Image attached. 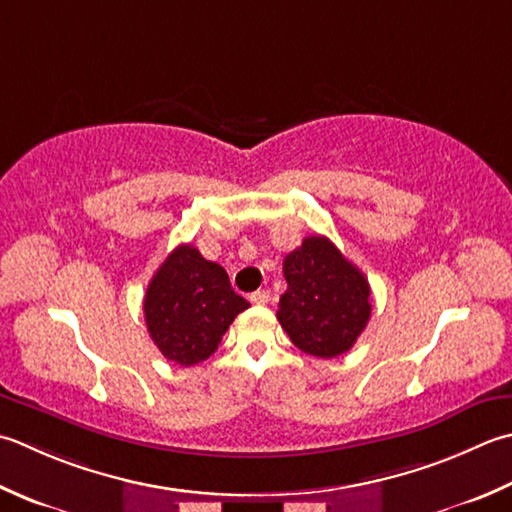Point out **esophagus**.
<instances>
[{
  "label": "esophagus",
  "instance_id": "1",
  "mask_svg": "<svg viewBox=\"0 0 512 512\" xmlns=\"http://www.w3.org/2000/svg\"><path fill=\"white\" fill-rule=\"evenodd\" d=\"M250 302L257 304V306H266L270 302V293H268V290H255V293L250 295Z\"/></svg>",
  "mask_w": 512,
  "mask_h": 512
}]
</instances>
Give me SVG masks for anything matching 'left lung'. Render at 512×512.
Instances as JSON below:
<instances>
[{
    "label": "left lung",
    "instance_id": "left-lung-1",
    "mask_svg": "<svg viewBox=\"0 0 512 512\" xmlns=\"http://www.w3.org/2000/svg\"><path fill=\"white\" fill-rule=\"evenodd\" d=\"M286 293L277 319L306 355L348 353L370 319V286L362 270L328 237L310 235L284 259Z\"/></svg>",
    "mask_w": 512,
    "mask_h": 512
}]
</instances>
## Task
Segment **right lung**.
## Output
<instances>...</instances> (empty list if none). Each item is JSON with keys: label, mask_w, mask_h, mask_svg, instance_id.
<instances>
[{"label": "right lung", "mask_w": 512, "mask_h": 512, "mask_svg": "<svg viewBox=\"0 0 512 512\" xmlns=\"http://www.w3.org/2000/svg\"><path fill=\"white\" fill-rule=\"evenodd\" d=\"M248 306L222 266L182 244L150 279L144 317L150 339L168 362L195 366L215 353L228 326Z\"/></svg>", "instance_id": "add662e5"}]
</instances>
